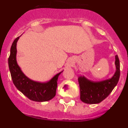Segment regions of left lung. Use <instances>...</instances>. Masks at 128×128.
Masks as SVG:
<instances>
[{"instance_id": "obj_1", "label": "left lung", "mask_w": 128, "mask_h": 128, "mask_svg": "<svg viewBox=\"0 0 128 128\" xmlns=\"http://www.w3.org/2000/svg\"><path fill=\"white\" fill-rule=\"evenodd\" d=\"M116 71L112 78L102 81H92L85 77L78 78L80 88V99L86 104H98L106 99L117 84L120 78V62L115 56Z\"/></svg>"}]
</instances>
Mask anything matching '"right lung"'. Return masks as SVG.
<instances>
[{"label":"right lung","mask_w":128,"mask_h":128,"mask_svg":"<svg viewBox=\"0 0 128 128\" xmlns=\"http://www.w3.org/2000/svg\"><path fill=\"white\" fill-rule=\"evenodd\" d=\"M20 36L12 44L8 58V65L11 79L16 88L30 100L44 102L52 99L56 96L58 78L62 72L54 76L48 82H40L32 81L26 76L16 62V43Z\"/></svg>","instance_id":"add662e5"}]
</instances>
